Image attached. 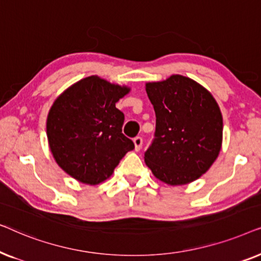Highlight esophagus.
Returning a JSON list of instances; mask_svg holds the SVG:
<instances>
[{"mask_svg": "<svg viewBox=\"0 0 261 261\" xmlns=\"http://www.w3.org/2000/svg\"><path fill=\"white\" fill-rule=\"evenodd\" d=\"M133 142H134V149H135V151H137V152L140 151V148H141V146H142V138L141 137L134 138Z\"/></svg>", "mask_w": 261, "mask_h": 261, "instance_id": "1", "label": "esophagus"}]
</instances>
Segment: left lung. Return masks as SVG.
Instances as JSON below:
<instances>
[{
	"label": "left lung",
	"mask_w": 261,
	"mask_h": 261,
	"mask_svg": "<svg viewBox=\"0 0 261 261\" xmlns=\"http://www.w3.org/2000/svg\"><path fill=\"white\" fill-rule=\"evenodd\" d=\"M155 112L154 140L145 163L167 185H185L210 169L222 147L220 107L204 87L191 78L172 74L146 83Z\"/></svg>",
	"instance_id": "1"
}]
</instances>
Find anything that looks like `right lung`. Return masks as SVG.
Returning <instances> with one entry per match:
<instances>
[{
  "mask_svg": "<svg viewBox=\"0 0 261 261\" xmlns=\"http://www.w3.org/2000/svg\"><path fill=\"white\" fill-rule=\"evenodd\" d=\"M129 91L127 85L89 76L56 98L46 133L53 158L69 176L97 185L108 179L134 148L133 141L122 134L123 113L115 107Z\"/></svg>",
  "mask_w": 261,
  "mask_h": 261,
  "instance_id": "add662e5",
  "label": "right lung"
}]
</instances>
